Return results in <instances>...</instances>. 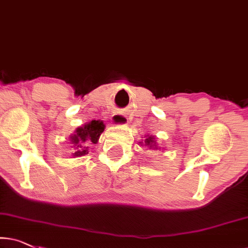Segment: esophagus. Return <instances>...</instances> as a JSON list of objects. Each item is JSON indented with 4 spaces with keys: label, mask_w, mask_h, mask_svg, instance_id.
I'll return each mask as SVG.
<instances>
[{
    "label": "esophagus",
    "mask_w": 248,
    "mask_h": 248,
    "mask_svg": "<svg viewBox=\"0 0 248 248\" xmlns=\"http://www.w3.org/2000/svg\"><path fill=\"white\" fill-rule=\"evenodd\" d=\"M112 122L114 124H124L127 122V117L123 115V114H114L112 117Z\"/></svg>",
    "instance_id": "esophagus-1"
}]
</instances>
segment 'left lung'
Listing matches in <instances>:
<instances>
[{
  "label": "left lung",
  "mask_w": 248,
  "mask_h": 248,
  "mask_svg": "<svg viewBox=\"0 0 248 248\" xmlns=\"http://www.w3.org/2000/svg\"><path fill=\"white\" fill-rule=\"evenodd\" d=\"M144 143H145V145L150 146V149L151 148H153V149L155 148V139H154L153 136H149L148 139H145ZM155 149H157V148H155Z\"/></svg>",
  "instance_id": "obj_1"
}]
</instances>
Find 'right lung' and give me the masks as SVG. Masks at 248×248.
I'll return each instance as SVG.
<instances>
[{"instance_id":"add662e5","label":"right lung","mask_w":248,"mask_h":248,"mask_svg":"<svg viewBox=\"0 0 248 248\" xmlns=\"http://www.w3.org/2000/svg\"><path fill=\"white\" fill-rule=\"evenodd\" d=\"M105 125L100 121H92L91 123L84 125L82 127H78L75 132L74 136H71V142L77 145V151L74 153L75 156H80L87 154V149L82 148L81 143L91 141L92 143H97L100 134H102Z\"/></svg>"}]
</instances>
